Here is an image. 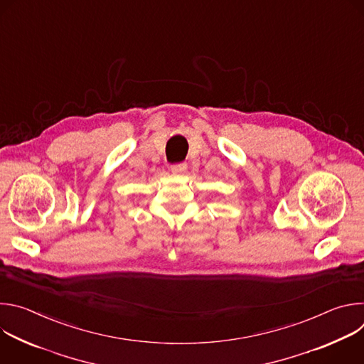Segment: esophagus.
I'll use <instances>...</instances> for the list:
<instances>
[{
	"label": "esophagus",
	"instance_id": "34e87169",
	"mask_svg": "<svg viewBox=\"0 0 364 364\" xmlns=\"http://www.w3.org/2000/svg\"><path fill=\"white\" fill-rule=\"evenodd\" d=\"M187 170V164L186 163H177V164H173L171 166V171L174 173V174H181V173H184Z\"/></svg>",
	"mask_w": 364,
	"mask_h": 364
}]
</instances>
